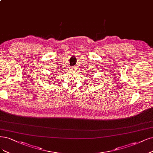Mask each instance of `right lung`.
I'll return each mask as SVG.
<instances>
[{
  "label": "right lung",
  "mask_w": 153,
  "mask_h": 153,
  "mask_svg": "<svg viewBox=\"0 0 153 153\" xmlns=\"http://www.w3.org/2000/svg\"><path fill=\"white\" fill-rule=\"evenodd\" d=\"M47 81H48V80H47Z\"/></svg>",
  "instance_id": "obj_1"
}]
</instances>
